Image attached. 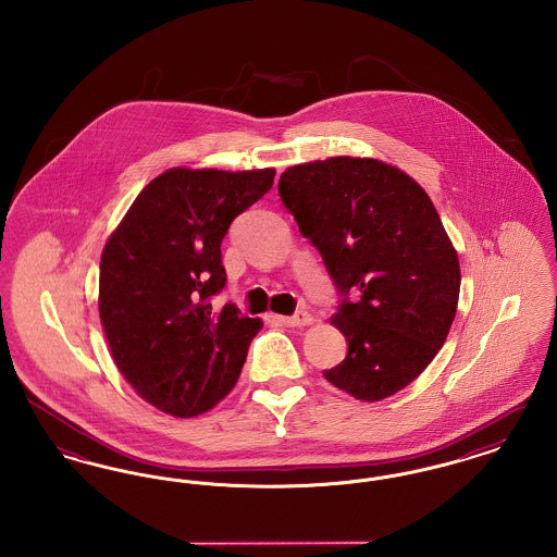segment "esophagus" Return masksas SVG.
<instances>
[{"label": "esophagus", "mask_w": 557, "mask_h": 557, "mask_svg": "<svg viewBox=\"0 0 557 557\" xmlns=\"http://www.w3.org/2000/svg\"><path fill=\"white\" fill-rule=\"evenodd\" d=\"M282 321L288 325V327H302V325H311L313 318L307 313V311H296L290 318H282Z\"/></svg>", "instance_id": "obj_1"}]
</instances>
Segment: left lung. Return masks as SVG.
<instances>
[{"label":"left lung","instance_id":"left-lung-1","mask_svg":"<svg viewBox=\"0 0 557 557\" xmlns=\"http://www.w3.org/2000/svg\"><path fill=\"white\" fill-rule=\"evenodd\" d=\"M277 189L343 296L332 323L348 352L325 380L359 400L395 395L436 357L457 311L459 261L432 200L397 166L352 157L290 166Z\"/></svg>","mask_w":557,"mask_h":557}]
</instances>
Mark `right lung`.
<instances>
[{"instance_id":"obj_1","label":"right lung","mask_w":557,"mask_h":557,"mask_svg":"<svg viewBox=\"0 0 557 557\" xmlns=\"http://www.w3.org/2000/svg\"><path fill=\"white\" fill-rule=\"evenodd\" d=\"M275 169H169L139 191L100 261V319L112 359L135 393L175 418L212 409L238 382L263 327L225 288L221 242L273 186Z\"/></svg>"}]
</instances>
